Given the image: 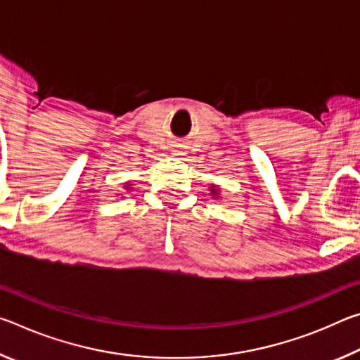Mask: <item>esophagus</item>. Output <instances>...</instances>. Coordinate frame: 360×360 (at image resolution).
Here are the masks:
<instances>
[{
	"label": "esophagus",
	"instance_id": "1",
	"mask_svg": "<svg viewBox=\"0 0 360 360\" xmlns=\"http://www.w3.org/2000/svg\"><path fill=\"white\" fill-rule=\"evenodd\" d=\"M174 154H176V155H184V152H182L179 148H176V149H174Z\"/></svg>",
	"mask_w": 360,
	"mask_h": 360
}]
</instances>
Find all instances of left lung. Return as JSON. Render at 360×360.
I'll use <instances>...</instances> for the list:
<instances>
[{
    "label": "left lung",
    "instance_id": "left-lung-1",
    "mask_svg": "<svg viewBox=\"0 0 360 360\" xmlns=\"http://www.w3.org/2000/svg\"><path fill=\"white\" fill-rule=\"evenodd\" d=\"M210 192H211V197H214V198L221 197V188H219L216 184L210 186Z\"/></svg>",
    "mask_w": 360,
    "mask_h": 360
}]
</instances>
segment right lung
Listing matches in <instances>:
<instances>
[{
	"instance_id": "1",
	"label": "right lung",
	"mask_w": 360,
	"mask_h": 360,
	"mask_svg": "<svg viewBox=\"0 0 360 360\" xmlns=\"http://www.w3.org/2000/svg\"><path fill=\"white\" fill-rule=\"evenodd\" d=\"M124 188H127V191H131V187H130V184H125V187Z\"/></svg>"
}]
</instances>
